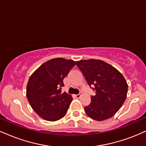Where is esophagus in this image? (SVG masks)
Masks as SVG:
<instances>
[{
    "instance_id": "obj_1",
    "label": "esophagus",
    "mask_w": 146,
    "mask_h": 146,
    "mask_svg": "<svg viewBox=\"0 0 146 146\" xmlns=\"http://www.w3.org/2000/svg\"><path fill=\"white\" fill-rule=\"evenodd\" d=\"M80 96H81V94H80V93H79V94H77V95H75V97H76V98H79Z\"/></svg>"
}]
</instances>
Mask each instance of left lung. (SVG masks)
Wrapping results in <instances>:
<instances>
[{
	"label": "left lung",
	"instance_id": "8db88e82",
	"mask_svg": "<svg viewBox=\"0 0 146 146\" xmlns=\"http://www.w3.org/2000/svg\"><path fill=\"white\" fill-rule=\"evenodd\" d=\"M90 86L95 91L91 102L84 107L87 116L98 121L108 119L116 114L127 98L128 84L122 74L112 66L99 59L76 62Z\"/></svg>",
	"mask_w": 146,
	"mask_h": 146
}]
</instances>
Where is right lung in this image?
<instances>
[{
	"instance_id": "1",
	"label": "right lung",
	"mask_w": 146,
	"mask_h": 146,
	"mask_svg": "<svg viewBox=\"0 0 146 146\" xmlns=\"http://www.w3.org/2000/svg\"><path fill=\"white\" fill-rule=\"evenodd\" d=\"M76 62L70 59L54 58L41 65L31 75L26 88V97L36 114L48 121L62 118L72 101L66 92L64 78Z\"/></svg>"
}]
</instances>
